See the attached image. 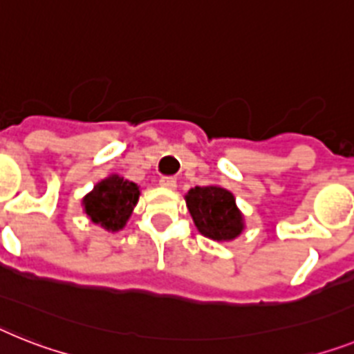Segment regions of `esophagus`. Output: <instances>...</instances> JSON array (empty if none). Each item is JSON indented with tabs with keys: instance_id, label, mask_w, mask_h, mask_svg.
Wrapping results in <instances>:
<instances>
[{
	"instance_id": "1",
	"label": "esophagus",
	"mask_w": 354,
	"mask_h": 354,
	"mask_svg": "<svg viewBox=\"0 0 354 354\" xmlns=\"http://www.w3.org/2000/svg\"><path fill=\"white\" fill-rule=\"evenodd\" d=\"M159 184H160V186H162V188H166V189H175V188H177V183H175L174 177H160Z\"/></svg>"
}]
</instances>
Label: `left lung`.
I'll return each instance as SVG.
<instances>
[{
	"label": "left lung",
	"mask_w": 354,
	"mask_h": 354,
	"mask_svg": "<svg viewBox=\"0 0 354 354\" xmlns=\"http://www.w3.org/2000/svg\"><path fill=\"white\" fill-rule=\"evenodd\" d=\"M201 235L215 242L235 241L246 227L235 195L223 186H195L184 195Z\"/></svg>",
	"instance_id": "8db88e82"
}]
</instances>
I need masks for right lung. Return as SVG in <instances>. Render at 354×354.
Instances as JSON below:
<instances>
[{"label":"right lung","mask_w":354,"mask_h":354,"mask_svg":"<svg viewBox=\"0 0 354 354\" xmlns=\"http://www.w3.org/2000/svg\"><path fill=\"white\" fill-rule=\"evenodd\" d=\"M139 195L141 189L136 183L112 174L99 180L92 192L84 195L83 212L93 224L115 233L127 226Z\"/></svg>","instance_id":"1"}]
</instances>
